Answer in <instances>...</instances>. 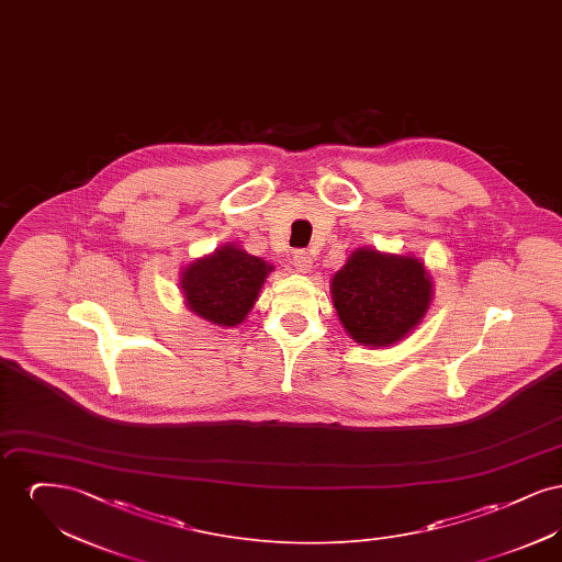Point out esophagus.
<instances>
[{
  "instance_id": "1",
  "label": "esophagus",
  "mask_w": 562,
  "mask_h": 562,
  "mask_svg": "<svg viewBox=\"0 0 562 562\" xmlns=\"http://www.w3.org/2000/svg\"><path fill=\"white\" fill-rule=\"evenodd\" d=\"M291 263H293L294 271H299V273H310L312 268H314V259H312V255L305 252V250H296Z\"/></svg>"
}]
</instances>
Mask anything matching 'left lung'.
I'll return each mask as SVG.
<instances>
[{"label": "left lung", "instance_id": "left-lung-1", "mask_svg": "<svg viewBox=\"0 0 562 562\" xmlns=\"http://www.w3.org/2000/svg\"><path fill=\"white\" fill-rule=\"evenodd\" d=\"M330 294L356 344L392 348L426 318L434 284L419 257L362 246L330 278Z\"/></svg>", "mask_w": 562, "mask_h": 562}]
</instances>
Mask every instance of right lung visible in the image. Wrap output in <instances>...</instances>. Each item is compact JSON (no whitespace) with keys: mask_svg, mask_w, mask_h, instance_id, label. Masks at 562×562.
Returning a JSON list of instances; mask_svg holds the SVG:
<instances>
[{"mask_svg":"<svg viewBox=\"0 0 562 562\" xmlns=\"http://www.w3.org/2000/svg\"><path fill=\"white\" fill-rule=\"evenodd\" d=\"M273 266L248 255L238 244H225L191 261L181 271V294L189 312L214 326H238L257 303Z\"/></svg>","mask_w":562,"mask_h":562,"instance_id":"add662e5","label":"right lung"}]
</instances>
